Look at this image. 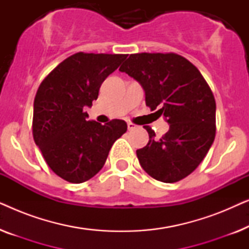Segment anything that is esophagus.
Segmentation results:
<instances>
[{
    "instance_id": "esophagus-1",
    "label": "esophagus",
    "mask_w": 249,
    "mask_h": 249,
    "mask_svg": "<svg viewBox=\"0 0 249 249\" xmlns=\"http://www.w3.org/2000/svg\"><path fill=\"white\" fill-rule=\"evenodd\" d=\"M136 128V124H131V122H128V130H134Z\"/></svg>"
}]
</instances>
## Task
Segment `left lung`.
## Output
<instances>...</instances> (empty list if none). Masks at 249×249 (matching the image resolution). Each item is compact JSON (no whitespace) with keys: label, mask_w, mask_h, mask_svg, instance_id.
Instances as JSON below:
<instances>
[{"label":"left lung","mask_w":249,"mask_h":249,"mask_svg":"<svg viewBox=\"0 0 249 249\" xmlns=\"http://www.w3.org/2000/svg\"><path fill=\"white\" fill-rule=\"evenodd\" d=\"M121 72L138 81L145 102L163 115L169 130L161 139L145 125L148 144L137 149L146 173L159 181L177 182L189 176L205 158L215 137L216 105L199 70L175 53L131 54Z\"/></svg>","instance_id":"obj_1"}]
</instances>
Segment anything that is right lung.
<instances>
[{"label":"right lung","mask_w":249,"mask_h":249,"mask_svg":"<svg viewBox=\"0 0 249 249\" xmlns=\"http://www.w3.org/2000/svg\"><path fill=\"white\" fill-rule=\"evenodd\" d=\"M124 54L77 53L61 62L40 84L34 101L33 136L47 165L72 183L87 181L103 168L108 152L127 131L124 120L102 125L87 120L85 107L97 100Z\"/></svg>","instance_id":"1"}]
</instances>
